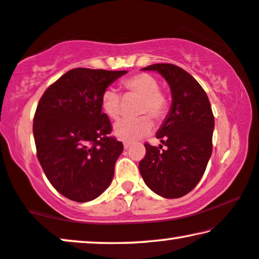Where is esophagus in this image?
<instances>
[{"instance_id": "esophagus-1", "label": "esophagus", "mask_w": 259, "mask_h": 259, "mask_svg": "<svg viewBox=\"0 0 259 259\" xmlns=\"http://www.w3.org/2000/svg\"><path fill=\"white\" fill-rule=\"evenodd\" d=\"M123 146H124V149L126 150V149H129L130 146H131V143H129V142H124L123 143Z\"/></svg>"}]
</instances>
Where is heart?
Masks as SVG:
<instances>
[{
    "label": "heart",
    "mask_w": 259,
    "mask_h": 259,
    "mask_svg": "<svg viewBox=\"0 0 259 259\" xmlns=\"http://www.w3.org/2000/svg\"><path fill=\"white\" fill-rule=\"evenodd\" d=\"M121 86L128 93L140 95L137 114H146L134 118H122L114 125V135L122 141L134 142L149 134L153 128L152 118L160 121L168 111V100L159 91V82L148 73H138L122 81ZM102 111L116 119L121 115V96L113 88H107L101 95Z\"/></svg>",
    "instance_id": "obj_1"
}]
</instances>
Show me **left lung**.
<instances>
[{
	"mask_svg": "<svg viewBox=\"0 0 259 259\" xmlns=\"http://www.w3.org/2000/svg\"><path fill=\"white\" fill-rule=\"evenodd\" d=\"M143 71H157L172 94L169 113L157 131L161 144L145 143L140 161L144 183L166 199L186 195L206 171L213 150L214 115L203 88L185 69L172 64H153Z\"/></svg>",
	"mask_w": 259,
	"mask_h": 259,
	"instance_id": "left-lung-1",
	"label": "left lung"
}]
</instances>
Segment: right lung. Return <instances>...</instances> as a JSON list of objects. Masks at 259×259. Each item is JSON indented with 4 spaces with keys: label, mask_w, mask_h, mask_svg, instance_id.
Listing matches in <instances>:
<instances>
[{
    "label": "right lung",
    "mask_w": 259,
    "mask_h": 259,
    "mask_svg": "<svg viewBox=\"0 0 259 259\" xmlns=\"http://www.w3.org/2000/svg\"><path fill=\"white\" fill-rule=\"evenodd\" d=\"M126 71L73 68L44 92L33 117L38 160L61 195L76 202L101 195L114 177L122 142L109 136L101 95Z\"/></svg>",
    "instance_id": "1"
}]
</instances>
